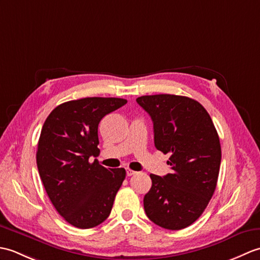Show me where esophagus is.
Returning <instances> with one entry per match:
<instances>
[{
  "label": "esophagus",
  "mask_w": 260,
  "mask_h": 260,
  "mask_svg": "<svg viewBox=\"0 0 260 260\" xmlns=\"http://www.w3.org/2000/svg\"><path fill=\"white\" fill-rule=\"evenodd\" d=\"M126 174H127V176H132V175L136 174V172H135V171H133V170H131V169L127 168V169H126Z\"/></svg>",
  "instance_id": "1"
}]
</instances>
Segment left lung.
I'll list each match as a JSON object with an SVG mask.
<instances>
[{"label":"left lung","mask_w":260,"mask_h":260,"mask_svg":"<svg viewBox=\"0 0 260 260\" xmlns=\"http://www.w3.org/2000/svg\"><path fill=\"white\" fill-rule=\"evenodd\" d=\"M153 120L154 144L170 154L172 173L151 174L144 197L148 219L159 227L180 230L203 213L217 186L221 146L210 115L184 96L151 95L136 99Z\"/></svg>","instance_id":"8db88e82"}]
</instances>
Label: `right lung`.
<instances>
[{"label":"right lung","mask_w":260,"mask_h":260,"mask_svg":"<svg viewBox=\"0 0 260 260\" xmlns=\"http://www.w3.org/2000/svg\"><path fill=\"white\" fill-rule=\"evenodd\" d=\"M127 103L123 98L87 97L54 108L42 126L37 165L47 194L58 213L74 227L101 224L112 211L125 169H106L90 156L97 147L98 124Z\"/></svg>","instance_id":"1"}]
</instances>
